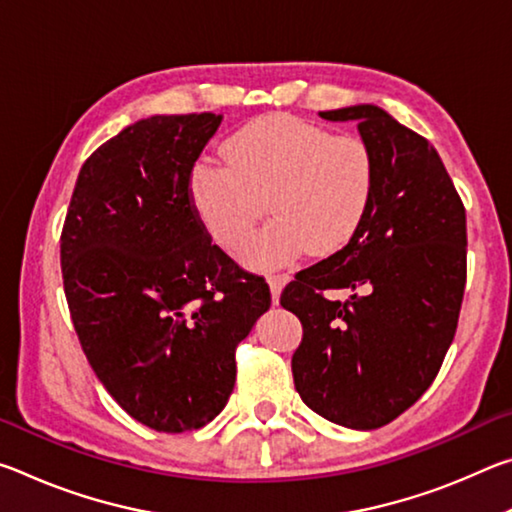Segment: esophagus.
<instances>
[{
    "instance_id": "1",
    "label": "esophagus",
    "mask_w": 512,
    "mask_h": 512,
    "mask_svg": "<svg viewBox=\"0 0 512 512\" xmlns=\"http://www.w3.org/2000/svg\"><path fill=\"white\" fill-rule=\"evenodd\" d=\"M291 280L289 273H275V275H268V287H271V298H273V305H277V300H280V293L282 287Z\"/></svg>"
}]
</instances>
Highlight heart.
Wrapping results in <instances>:
<instances>
[{
    "label": "heart",
    "instance_id": "heart-1",
    "mask_svg": "<svg viewBox=\"0 0 512 512\" xmlns=\"http://www.w3.org/2000/svg\"><path fill=\"white\" fill-rule=\"evenodd\" d=\"M377 158L354 135L293 115H268L232 135L230 162H201L189 178L198 219L225 248H237L262 216L275 219L248 241L253 268L289 264L309 248L332 255L350 244L375 201Z\"/></svg>",
    "mask_w": 512,
    "mask_h": 512
}]
</instances>
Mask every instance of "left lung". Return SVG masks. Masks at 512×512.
<instances>
[{"label": "left lung", "instance_id": "8db88e82", "mask_svg": "<svg viewBox=\"0 0 512 512\" xmlns=\"http://www.w3.org/2000/svg\"><path fill=\"white\" fill-rule=\"evenodd\" d=\"M357 121L377 189L348 246L305 268L280 305L302 323L293 384L311 411L379 429L436 379L454 341L467 275L465 207L429 140L370 103L318 112ZM348 301H336V290Z\"/></svg>", "mask_w": 512, "mask_h": 512}]
</instances>
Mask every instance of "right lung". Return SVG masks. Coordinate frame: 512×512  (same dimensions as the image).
<instances>
[{
	"label": "right lung",
	"mask_w": 512,
	"mask_h": 512,
	"mask_svg": "<svg viewBox=\"0 0 512 512\" xmlns=\"http://www.w3.org/2000/svg\"><path fill=\"white\" fill-rule=\"evenodd\" d=\"M221 115H155L81 167L60 235L65 298L94 375L131 418L183 433L235 388V350L271 307L212 244L189 194Z\"/></svg>",
	"instance_id": "right-lung-1"
}]
</instances>
